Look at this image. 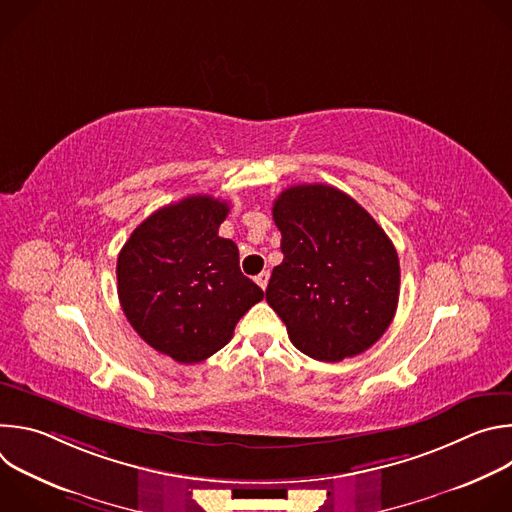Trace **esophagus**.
Listing matches in <instances>:
<instances>
[{"instance_id":"esophagus-1","label":"esophagus","mask_w":512,"mask_h":512,"mask_svg":"<svg viewBox=\"0 0 512 512\" xmlns=\"http://www.w3.org/2000/svg\"><path fill=\"white\" fill-rule=\"evenodd\" d=\"M255 281H257V285H259L261 289H265L267 283H269V271H261V273L255 277Z\"/></svg>"}]
</instances>
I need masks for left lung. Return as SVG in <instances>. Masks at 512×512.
<instances>
[{
  "mask_svg": "<svg viewBox=\"0 0 512 512\" xmlns=\"http://www.w3.org/2000/svg\"><path fill=\"white\" fill-rule=\"evenodd\" d=\"M283 261L265 300L298 350L338 362L371 348L393 322L399 257L375 218L328 184H298L273 202Z\"/></svg>",
  "mask_w": 512,
  "mask_h": 512,
  "instance_id": "obj_1",
  "label": "left lung"
}]
</instances>
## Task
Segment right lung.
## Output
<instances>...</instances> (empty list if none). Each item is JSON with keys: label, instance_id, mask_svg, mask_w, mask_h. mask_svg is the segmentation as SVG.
<instances>
[{"label": "right lung", "instance_id": "right-lung-1", "mask_svg": "<svg viewBox=\"0 0 512 512\" xmlns=\"http://www.w3.org/2000/svg\"><path fill=\"white\" fill-rule=\"evenodd\" d=\"M229 204L206 194L168 204L131 233L117 257V294L133 330L194 364L233 338L263 289L241 273L239 249L218 237Z\"/></svg>", "mask_w": 512, "mask_h": 512}]
</instances>
